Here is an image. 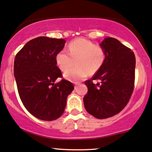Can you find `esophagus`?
Returning a JSON list of instances; mask_svg holds the SVG:
<instances>
[{"mask_svg": "<svg viewBox=\"0 0 152 152\" xmlns=\"http://www.w3.org/2000/svg\"><path fill=\"white\" fill-rule=\"evenodd\" d=\"M74 84H75V87H77V86H78V85H80V83H78V82H75V83H74Z\"/></svg>", "mask_w": 152, "mask_h": 152, "instance_id": "obj_1", "label": "esophagus"}]
</instances>
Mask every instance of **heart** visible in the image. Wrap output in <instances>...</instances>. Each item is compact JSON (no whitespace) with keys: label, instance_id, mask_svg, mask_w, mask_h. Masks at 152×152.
I'll list each match as a JSON object with an SVG mask.
<instances>
[{"label":"heart","instance_id":"b5f03b06","mask_svg":"<svg viewBox=\"0 0 152 152\" xmlns=\"http://www.w3.org/2000/svg\"><path fill=\"white\" fill-rule=\"evenodd\" d=\"M68 52L61 50L56 55V62L61 71L65 72L76 61V67L64 73V77L72 81L85 79L89 73L99 71L107 59V51L102 45L84 38L72 40L68 45Z\"/></svg>","mask_w":152,"mask_h":152}]
</instances>
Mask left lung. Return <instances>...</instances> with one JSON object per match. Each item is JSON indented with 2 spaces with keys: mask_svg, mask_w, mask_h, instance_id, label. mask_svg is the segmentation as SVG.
<instances>
[{
  "mask_svg": "<svg viewBox=\"0 0 152 152\" xmlns=\"http://www.w3.org/2000/svg\"><path fill=\"white\" fill-rule=\"evenodd\" d=\"M107 51L102 69L85 83L88 93L83 98L85 108L98 119L120 113L131 97L135 83V54L117 39L107 37L101 44ZM100 80L99 83H93Z\"/></svg>",
  "mask_w": 152,
  "mask_h": 152,
  "instance_id": "obj_1",
  "label": "left lung"
}]
</instances>
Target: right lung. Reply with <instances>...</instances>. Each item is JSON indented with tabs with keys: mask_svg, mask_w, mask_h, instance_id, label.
Here are the masks:
<instances>
[{
	"mask_svg": "<svg viewBox=\"0 0 152 152\" xmlns=\"http://www.w3.org/2000/svg\"><path fill=\"white\" fill-rule=\"evenodd\" d=\"M65 42L61 38L37 37L27 42L14 58V74L21 101L40 120L51 121L61 117L66 98L74 89L56 66V55ZM58 77L61 81L55 83Z\"/></svg>",
	"mask_w": 152,
	"mask_h": 152,
	"instance_id": "1",
	"label": "right lung"
}]
</instances>
